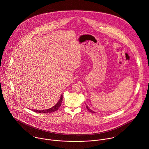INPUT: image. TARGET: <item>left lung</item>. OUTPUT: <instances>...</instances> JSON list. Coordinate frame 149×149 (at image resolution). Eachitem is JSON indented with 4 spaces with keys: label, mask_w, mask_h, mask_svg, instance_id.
<instances>
[{
    "label": "left lung",
    "mask_w": 149,
    "mask_h": 149,
    "mask_svg": "<svg viewBox=\"0 0 149 149\" xmlns=\"http://www.w3.org/2000/svg\"><path fill=\"white\" fill-rule=\"evenodd\" d=\"M86 108H87V109L90 112H92V113H95V112H94V111H93L92 110H91L86 105Z\"/></svg>",
    "instance_id": "left-lung-1"
}]
</instances>
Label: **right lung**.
I'll return each mask as SVG.
<instances>
[{
	"instance_id": "obj_1",
	"label": "right lung",
	"mask_w": 149,
	"mask_h": 149,
	"mask_svg": "<svg viewBox=\"0 0 149 149\" xmlns=\"http://www.w3.org/2000/svg\"><path fill=\"white\" fill-rule=\"evenodd\" d=\"M63 95H61V97L59 100V101L58 102V103L54 106L52 108H49L47 109H45V110H34V109H31L32 111H34V112H38V113H52V112H53L56 111H57L59 108L61 106V103H62V101H63Z\"/></svg>"
}]
</instances>
